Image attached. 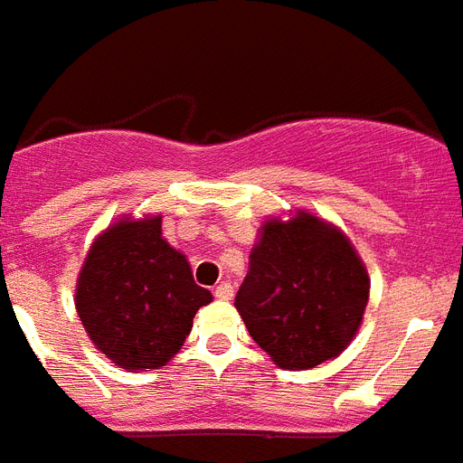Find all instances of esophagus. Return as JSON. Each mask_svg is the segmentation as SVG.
<instances>
[{"label": "esophagus", "mask_w": 463, "mask_h": 463, "mask_svg": "<svg viewBox=\"0 0 463 463\" xmlns=\"http://www.w3.org/2000/svg\"><path fill=\"white\" fill-rule=\"evenodd\" d=\"M213 295L219 297V299H223V302H228V299H232V295H235V292H232L231 283H221L219 288H216V292H213Z\"/></svg>", "instance_id": "esophagus-1"}]
</instances>
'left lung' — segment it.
Returning a JSON list of instances; mask_svg holds the SVG:
<instances>
[{"mask_svg": "<svg viewBox=\"0 0 463 463\" xmlns=\"http://www.w3.org/2000/svg\"><path fill=\"white\" fill-rule=\"evenodd\" d=\"M368 290L371 278L352 240L335 223L295 209L259 228L235 309L276 366L307 371L349 347Z\"/></svg>", "mask_w": 463, "mask_h": 463, "instance_id": "1", "label": "left lung"}]
</instances>
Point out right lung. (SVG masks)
Listing matches in <instances>:
<instances>
[{
	"instance_id": "obj_1",
	"label": "right lung",
	"mask_w": 463,
	"mask_h": 463,
	"mask_svg": "<svg viewBox=\"0 0 463 463\" xmlns=\"http://www.w3.org/2000/svg\"><path fill=\"white\" fill-rule=\"evenodd\" d=\"M185 254L161 231V213H123L99 232L75 285V311L101 354L126 371L161 368L178 354L193 318L212 302Z\"/></svg>"
}]
</instances>
